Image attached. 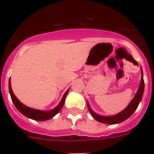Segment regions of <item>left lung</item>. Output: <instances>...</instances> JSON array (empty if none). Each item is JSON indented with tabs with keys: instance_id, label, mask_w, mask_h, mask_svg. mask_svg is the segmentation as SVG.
Instances as JSON below:
<instances>
[{
	"instance_id": "left-lung-1",
	"label": "left lung",
	"mask_w": 154,
	"mask_h": 154,
	"mask_svg": "<svg viewBox=\"0 0 154 154\" xmlns=\"http://www.w3.org/2000/svg\"><path fill=\"white\" fill-rule=\"evenodd\" d=\"M141 74H142V77H141L140 84V87H139L138 90H137L136 96H134V98L133 99L131 103L128 105V106L126 107L123 111L119 112V113L116 114V115L115 116H99L98 115V114L95 113V112L91 109L89 105L87 103L88 109H89V112H90L91 115L93 116L94 119H96L98 122H100V123H107V124H116V123H122V122H123V121H125L126 119H127L128 118L130 117V116H131L133 112H135V110L137 109V108L138 107L139 103L141 101L143 94L144 80L143 77L142 69H141Z\"/></svg>"
}]
</instances>
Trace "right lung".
I'll return each mask as SVG.
<instances>
[{"label": "right lung", "mask_w": 154, "mask_h": 154, "mask_svg": "<svg viewBox=\"0 0 154 154\" xmlns=\"http://www.w3.org/2000/svg\"><path fill=\"white\" fill-rule=\"evenodd\" d=\"M69 90V89H68V90L65 92V93L64 94L62 101H61V103H59V105H58V106L55 107L54 109L51 110V111L45 112V111H41V110L29 108V107L23 105L22 103H21V102L19 101L18 99H17V97L14 96V94L13 92H12L11 86V81L9 80V92H10L11 97L13 103L14 104V106H15V107L17 109V110H18L19 112H21V113H22L24 116H25L26 117L30 118V119H34V120L45 121V120H48V119H51L53 116H55L56 115L59 111H60L61 109L63 107L64 103H65V97H66V96H67Z\"/></svg>", "instance_id": "add662e5"}]
</instances>
